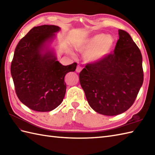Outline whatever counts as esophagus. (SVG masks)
I'll return each mask as SVG.
<instances>
[{"label":"esophagus","mask_w":155,"mask_h":155,"mask_svg":"<svg viewBox=\"0 0 155 155\" xmlns=\"http://www.w3.org/2000/svg\"><path fill=\"white\" fill-rule=\"evenodd\" d=\"M81 71H82V67H81V66L78 65L77 67V69H76V71H77V72H80Z\"/></svg>","instance_id":"34e87169"}]
</instances>
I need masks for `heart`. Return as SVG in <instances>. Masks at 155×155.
Listing matches in <instances>:
<instances>
[{"instance_id":"obj_1","label":"heart","mask_w":155,"mask_h":155,"mask_svg":"<svg viewBox=\"0 0 155 155\" xmlns=\"http://www.w3.org/2000/svg\"><path fill=\"white\" fill-rule=\"evenodd\" d=\"M115 40L113 36L99 33L85 38L76 46L77 50L84 53V60L96 63L107 57L113 51Z\"/></svg>"}]
</instances>
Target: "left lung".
<instances>
[{"instance_id":"1","label":"left lung","mask_w":155,"mask_h":155,"mask_svg":"<svg viewBox=\"0 0 155 155\" xmlns=\"http://www.w3.org/2000/svg\"><path fill=\"white\" fill-rule=\"evenodd\" d=\"M113 54L85 66L79 74L90 107L98 113L114 116L127 110L143 83V58L127 32L118 30Z\"/></svg>"}]
</instances>
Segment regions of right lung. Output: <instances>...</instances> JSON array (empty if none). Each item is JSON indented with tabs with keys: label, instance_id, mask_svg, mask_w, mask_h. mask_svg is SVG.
Returning <instances> with one entry per match:
<instances>
[{
	"label": "right lung",
	"instance_id": "1",
	"mask_svg": "<svg viewBox=\"0 0 155 155\" xmlns=\"http://www.w3.org/2000/svg\"><path fill=\"white\" fill-rule=\"evenodd\" d=\"M61 28L42 25L32 28L19 41L11 62V72L19 100L38 112L54 110L61 104L67 85L64 77L77 64L64 66L50 48Z\"/></svg>",
	"mask_w": 155,
	"mask_h": 155
}]
</instances>
